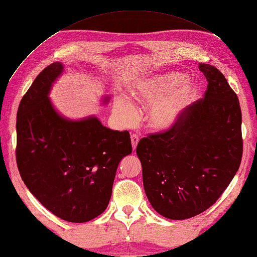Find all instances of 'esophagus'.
<instances>
[{"instance_id": "34e87169", "label": "esophagus", "mask_w": 257, "mask_h": 257, "mask_svg": "<svg viewBox=\"0 0 257 257\" xmlns=\"http://www.w3.org/2000/svg\"><path fill=\"white\" fill-rule=\"evenodd\" d=\"M132 145H133V149L136 150V148H137V145H138V141H139V138L137 135H132Z\"/></svg>"}]
</instances>
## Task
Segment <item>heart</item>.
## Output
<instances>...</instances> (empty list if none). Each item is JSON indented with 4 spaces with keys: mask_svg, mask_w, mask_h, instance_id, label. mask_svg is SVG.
Masks as SVG:
<instances>
[{
    "mask_svg": "<svg viewBox=\"0 0 257 257\" xmlns=\"http://www.w3.org/2000/svg\"><path fill=\"white\" fill-rule=\"evenodd\" d=\"M198 92L194 81L179 73L155 75L134 86L133 96L140 105L150 108L148 123L152 129L165 132L177 123L181 114ZM117 114L124 125H132L137 118V109L129 100L117 105Z\"/></svg>",
    "mask_w": 257,
    "mask_h": 257,
    "instance_id": "obj_1",
    "label": "heart"
}]
</instances>
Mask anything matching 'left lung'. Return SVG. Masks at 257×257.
I'll return each mask as SVG.
<instances>
[{
  "instance_id": "1",
  "label": "left lung",
  "mask_w": 257,
  "mask_h": 257,
  "mask_svg": "<svg viewBox=\"0 0 257 257\" xmlns=\"http://www.w3.org/2000/svg\"><path fill=\"white\" fill-rule=\"evenodd\" d=\"M199 68L207 80L204 97L185 108L172 128L137 146L147 198L171 220L190 219L214 204L242 160L238 98L216 67L201 63Z\"/></svg>"
}]
</instances>
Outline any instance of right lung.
Here are the masks:
<instances>
[{"mask_svg": "<svg viewBox=\"0 0 257 257\" xmlns=\"http://www.w3.org/2000/svg\"><path fill=\"white\" fill-rule=\"evenodd\" d=\"M53 63L22 98L16 120V162L31 193L54 215L84 223L106 210L119 162L132 154L130 135L91 116L70 120L48 98L63 73ZM108 97H105V102Z\"/></svg>", "mask_w": 257, "mask_h": 257, "instance_id": "add662e5", "label": "right lung"}]
</instances>
